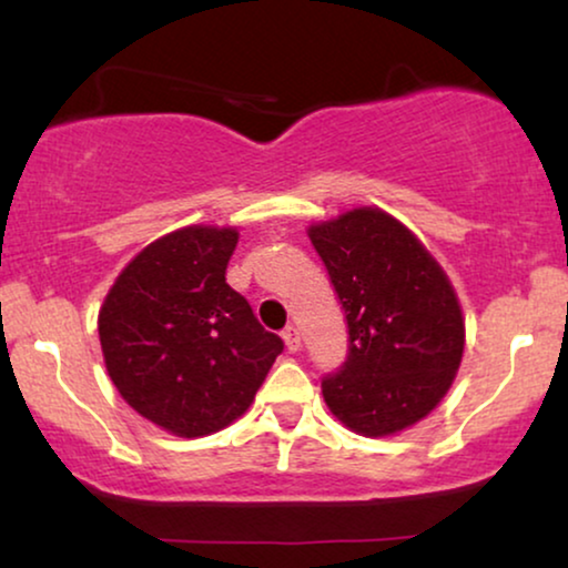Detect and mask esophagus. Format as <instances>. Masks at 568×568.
Instances as JSON below:
<instances>
[{"label": "esophagus", "instance_id": "esophagus-1", "mask_svg": "<svg viewBox=\"0 0 568 568\" xmlns=\"http://www.w3.org/2000/svg\"><path fill=\"white\" fill-rule=\"evenodd\" d=\"M282 338H284V344H286V348H290V352L294 354V352H300V333H297V328H294V325H286V328L282 331Z\"/></svg>", "mask_w": 568, "mask_h": 568}]
</instances>
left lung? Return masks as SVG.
<instances>
[{
	"instance_id": "8db88e82",
	"label": "left lung",
	"mask_w": 568,
	"mask_h": 568,
	"mask_svg": "<svg viewBox=\"0 0 568 568\" xmlns=\"http://www.w3.org/2000/svg\"><path fill=\"white\" fill-rule=\"evenodd\" d=\"M346 313L348 354L323 377L341 424L387 437L422 422L453 385L465 323L449 278L383 209H352L307 230Z\"/></svg>"
}]
</instances>
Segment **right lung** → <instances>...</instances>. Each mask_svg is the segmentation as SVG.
<instances>
[{"label":"right lung","mask_w":568,"mask_h":568,"mask_svg":"<svg viewBox=\"0 0 568 568\" xmlns=\"http://www.w3.org/2000/svg\"><path fill=\"white\" fill-rule=\"evenodd\" d=\"M237 230L193 224L146 245L98 315L105 369L152 424L193 439L251 406L284 341L227 284Z\"/></svg>","instance_id":"obj_1"}]
</instances>
